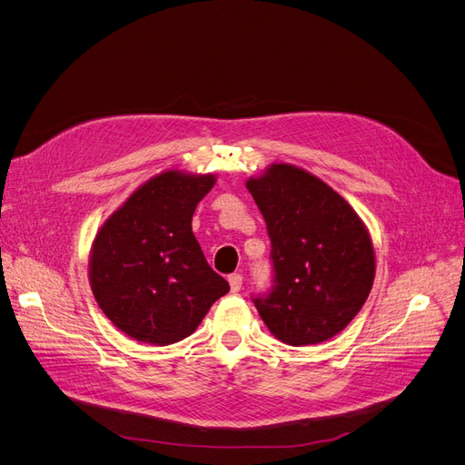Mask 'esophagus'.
<instances>
[{"label": "esophagus", "instance_id": "34e87169", "mask_svg": "<svg viewBox=\"0 0 465 465\" xmlns=\"http://www.w3.org/2000/svg\"><path fill=\"white\" fill-rule=\"evenodd\" d=\"M228 282H230V288H232V292H233V293H237V292L242 288V276H241L239 272H233V274H230Z\"/></svg>", "mask_w": 465, "mask_h": 465}]
</instances>
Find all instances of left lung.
<instances>
[{
	"instance_id": "8db88e82",
	"label": "left lung",
	"mask_w": 465,
	"mask_h": 465,
	"mask_svg": "<svg viewBox=\"0 0 465 465\" xmlns=\"http://www.w3.org/2000/svg\"><path fill=\"white\" fill-rule=\"evenodd\" d=\"M271 239L272 286L252 301L269 331L290 346L342 331L374 284L372 241L351 205L301 168L272 164L246 183Z\"/></svg>"
}]
</instances>
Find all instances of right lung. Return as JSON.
Masks as SVG:
<instances>
[{
	"instance_id": "right-lung-1",
	"label": "right lung",
	"mask_w": 465,
	"mask_h": 465,
	"mask_svg": "<svg viewBox=\"0 0 465 465\" xmlns=\"http://www.w3.org/2000/svg\"><path fill=\"white\" fill-rule=\"evenodd\" d=\"M214 175L164 172L104 223L93 242L89 282L101 311L123 332L154 346L187 338L230 292L193 233L198 202Z\"/></svg>"
}]
</instances>
